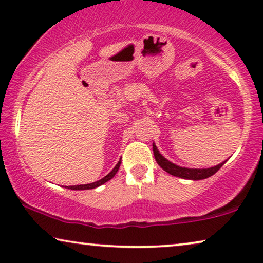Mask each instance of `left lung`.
<instances>
[{"label": "left lung", "instance_id": "left-lung-1", "mask_svg": "<svg viewBox=\"0 0 263 263\" xmlns=\"http://www.w3.org/2000/svg\"><path fill=\"white\" fill-rule=\"evenodd\" d=\"M153 153L154 158H156L157 163L159 166L165 170L168 174L172 176H176V177H181L184 179H194V181H199V179H204L211 177L212 175H214L219 168H220L222 165H224L225 161H222L221 164L217 165V166L210 167V168H188V167H182L178 166L171 161H168L166 158L161 156L159 151H158L157 146L153 143Z\"/></svg>", "mask_w": 263, "mask_h": 263}]
</instances>
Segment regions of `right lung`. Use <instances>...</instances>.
Masks as SVG:
<instances>
[{
  "instance_id": "right-lung-1",
  "label": "right lung",
  "mask_w": 263,
  "mask_h": 263,
  "mask_svg": "<svg viewBox=\"0 0 263 263\" xmlns=\"http://www.w3.org/2000/svg\"><path fill=\"white\" fill-rule=\"evenodd\" d=\"M120 165H121V160L118 161V163L116 164V166H115V167L112 168V171L109 172V174H107V175L105 176V177H103L102 179H99V181H97V182H93V183H89V184L70 185V186H68V189H71V190H86V189H95V188H97V186L102 185V184H104V183H105V182L110 181V179L112 178L115 175H116V172L118 171V168H120Z\"/></svg>"
}]
</instances>
